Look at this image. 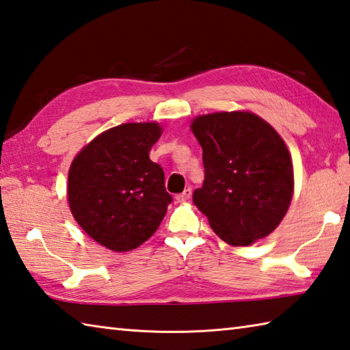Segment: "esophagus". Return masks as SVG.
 I'll list each match as a JSON object with an SVG mask.
<instances>
[{
	"label": "esophagus",
	"instance_id": "esophagus-1",
	"mask_svg": "<svg viewBox=\"0 0 350 350\" xmlns=\"http://www.w3.org/2000/svg\"><path fill=\"white\" fill-rule=\"evenodd\" d=\"M191 194H193V189H191V188H187V189L183 191L182 194H177V196H176V200H177V202H180V203H183V202H188L189 198H191Z\"/></svg>",
	"mask_w": 350,
	"mask_h": 350
}]
</instances>
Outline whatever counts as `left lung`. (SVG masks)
I'll list each match as a JSON object with an SVG mask.
<instances>
[{"label":"left lung","mask_w":350,"mask_h":350,"mask_svg":"<svg viewBox=\"0 0 350 350\" xmlns=\"http://www.w3.org/2000/svg\"><path fill=\"white\" fill-rule=\"evenodd\" d=\"M203 148L204 182L193 202L230 245L271 234L288 211L294 179L285 142L249 112L198 116L191 124Z\"/></svg>","instance_id":"obj_1"}]
</instances>
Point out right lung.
I'll return each instance as SVG.
<instances>
[{
    "label": "right lung",
    "instance_id": "add662e5",
    "mask_svg": "<svg viewBox=\"0 0 350 350\" xmlns=\"http://www.w3.org/2000/svg\"><path fill=\"white\" fill-rule=\"evenodd\" d=\"M161 133L156 122L116 126L89 142L71 163L72 215L106 249L129 252L146 243L173 202L162 167L148 157Z\"/></svg>",
    "mask_w": 350,
    "mask_h": 350
}]
</instances>
